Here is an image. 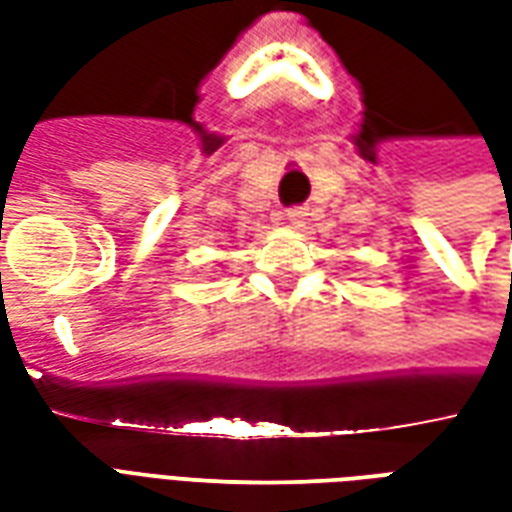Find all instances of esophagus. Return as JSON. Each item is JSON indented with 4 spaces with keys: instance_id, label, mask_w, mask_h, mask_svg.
I'll use <instances>...</instances> for the list:
<instances>
[{
    "instance_id": "1",
    "label": "esophagus",
    "mask_w": 512,
    "mask_h": 512,
    "mask_svg": "<svg viewBox=\"0 0 512 512\" xmlns=\"http://www.w3.org/2000/svg\"><path fill=\"white\" fill-rule=\"evenodd\" d=\"M304 216H307V211H304V208H290L288 222L293 224V227H301V224H304Z\"/></svg>"
}]
</instances>
